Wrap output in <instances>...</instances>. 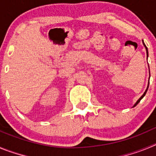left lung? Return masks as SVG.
Masks as SVG:
<instances>
[{
    "mask_svg": "<svg viewBox=\"0 0 156 156\" xmlns=\"http://www.w3.org/2000/svg\"><path fill=\"white\" fill-rule=\"evenodd\" d=\"M143 44H144V48H145V49H146V52H147V57H148V48H147V47H146V45H145V44H144V41H143ZM148 85H149V80H148ZM148 87H147V89H146V90H145V91H144V94H143V95H142V96H141V97H140V98H139V99H138V100H137V102L135 103V104H134V105H133V107H135V106L137 105V104H138V103H139V102H140V100H141V99H142V98H144V95H145L146 92H147V90H148Z\"/></svg>",
    "mask_w": 156,
    "mask_h": 156,
    "instance_id": "obj_1",
    "label": "left lung"
}]
</instances>
